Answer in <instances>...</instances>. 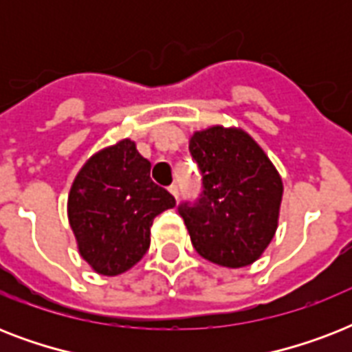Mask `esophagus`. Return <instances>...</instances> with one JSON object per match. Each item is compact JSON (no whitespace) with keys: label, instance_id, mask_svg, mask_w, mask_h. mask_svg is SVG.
Returning a JSON list of instances; mask_svg holds the SVG:
<instances>
[{"label":"esophagus","instance_id":"34e87169","mask_svg":"<svg viewBox=\"0 0 352 352\" xmlns=\"http://www.w3.org/2000/svg\"><path fill=\"white\" fill-rule=\"evenodd\" d=\"M168 190H170V193L173 195V197L179 199V186H177L175 182H173V184H170V188H168Z\"/></svg>","mask_w":352,"mask_h":352}]
</instances>
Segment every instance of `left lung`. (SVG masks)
I'll list each match as a JSON object with an SVG mask.
<instances>
[{
	"label": "left lung",
	"mask_w": 352,
	"mask_h": 352,
	"mask_svg": "<svg viewBox=\"0 0 352 352\" xmlns=\"http://www.w3.org/2000/svg\"><path fill=\"white\" fill-rule=\"evenodd\" d=\"M190 155L203 177V192L177 210L193 248L221 267L250 265L278 228L281 177L265 151L235 127L193 133Z\"/></svg>",
	"instance_id": "left-lung-1"
}]
</instances>
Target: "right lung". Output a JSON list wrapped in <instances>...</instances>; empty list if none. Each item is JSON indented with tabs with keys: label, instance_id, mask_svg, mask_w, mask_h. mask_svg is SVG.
Instances as JSON below:
<instances>
[{
	"label": "right lung",
	"instance_id": "add662e5",
	"mask_svg": "<svg viewBox=\"0 0 352 352\" xmlns=\"http://www.w3.org/2000/svg\"><path fill=\"white\" fill-rule=\"evenodd\" d=\"M151 162L129 138L95 153L69 193V223L80 256L102 276H118L149 248L153 219L175 197L149 177Z\"/></svg>",
	"mask_w": 352,
	"mask_h": 352
}]
</instances>
